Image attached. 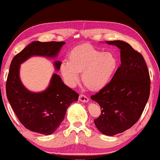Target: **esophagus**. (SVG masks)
I'll use <instances>...</instances> for the list:
<instances>
[{
  "label": "esophagus",
  "mask_w": 160,
  "mask_h": 160,
  "mask_svg": "<svg viewBox=\"0 0 160 160\" xmlns=\"http://www.w3.org/2000/svg\"><path fill=\"white\" fill-rule=\"evenodd\" d=\"M79 100L80 102H87L89 101V99L87 96H86L85 95L80 94V96H79Z\"/></svg>",
  "instance_id": "1"
}]
</instances>
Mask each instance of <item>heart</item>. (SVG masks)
I'll use <instances>...</instances> for the list:
<instances>
[{
  "label": "heart",
  "instance_id": "heart-1",
  "mask_svg": "<svg viewBox=\"0 0 160 160\" xmlns=\"http://www.w3.org/2000/svg\"><path fill=\"white\" fill-rule=\"evenodd\" d=\"M70 61H63L60 71L64 81L74 87L82 80L91 90H99L111 81L118 67L116 56L110 52H103L90 45H83L71 51Z\"/></svg>",
  "mask_w": 160,
  "mask_h": 160
}]
</instances>
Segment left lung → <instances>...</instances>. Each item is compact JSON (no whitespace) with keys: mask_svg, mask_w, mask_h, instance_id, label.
Returning a JSON list of instances; mask_svg holds the SVG:
<instances>
[{"mask_svg":"<svg viewBox=\"0 0 160 160\" xmlns=\"http://www.w3.org/2000/svg\"><path fill=\"white\" fill-rule=\"evenodd\" d=\"M106 43L120 49L121 65L108 85L91 99L102 109L94 120L96 128L103 134L113 136L139 120L150 96V79L143 57L128 43L120 40Z\"/></svg>","mask_w":160,"mask_h":160,"instance_id":"8db88e82","label":"left lung"}]
</instances>
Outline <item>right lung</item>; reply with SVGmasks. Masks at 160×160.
I'll return each mask as SVG.
<instances>
[{
    "label": "right lung",
    "mask_w": 160,
    "mask_h": 160,
    "mask_svg": "<svg viewBox=\"0 0 160 160\" xmlns=\"http://www.w3.org/2000/svg\"><path fill=\"white\" fill-rule=\"evenodd\" d=\"M64 42H41L28 45L13 58L6 83L7 97L21 124L26 129L41 134H52L64 120L68 107L77 101L78 93L63 83L59 75L54 73L45 90L34 92L28 90L20 78V64L32 56L55 58ZM61 63H54L56 71Z\"/></svg>",
    "instance_id": "add662e5"
}]
</instances>
